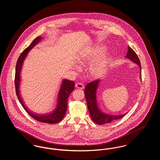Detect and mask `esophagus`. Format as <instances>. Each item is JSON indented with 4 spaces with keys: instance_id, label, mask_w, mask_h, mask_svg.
Instances as JSON below:
<instances>
[{
    "instance_id": "34e87169",
    "label": "esophagus",
    "mask_w": 160,
    "mask_h": 160,
    "mask_svg": "<svg viewBox=\"0 0 160 160\" xmlns=\"http://www.w3.org/2000/svg\"><path fill=\"white\" fill-rule=\"evenodd\" d=\"M76 87L78 89H83L84 84L82 83H77L76 84Z\"/></svg>"
}]
</instances>
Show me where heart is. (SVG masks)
<instances>
[{
  "mask_svg": "<svg viewBox=\"0 0 160 160\" xmlns=\"http://www.w3.org/2000/svg\"><path fill=\"white\" fill-rule=\"evenodd\" d=\"M106 48L103 46L97 47L91 54L86 59V61L91 62L98 58L104 53ZM110 61V57L108 55H102L99 59L93 62L91 66L90 71L92 74L95 77H100L103 75L108 67Z\"/></svg>",
  "mask_w": 160,
  "mask_h": 160,
  "instance_id": "obj_1",
  "label": "heart"
}]
</instances>
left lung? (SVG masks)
I'll return each mask as SVG.
<instances>
[{
  "mask_svg": "<svg viewBox=\"0 0 160 160\" xmlns=\"http://www.w3.org/2000/svg\"><path fill=\"white\" fill-rule=\"evenodd\" d=\"M125 58L128 59L138 65V66L140 67V71L141 73V64L140 60L135 52L129 47H128V53L125 56ZM141 77H142L140 74V79L142 80ZM99 82L100 80H96L89 83L86 86L84 92L86 99L88 110L91 116L92 121L97 124L103 125L105 123L112 122L115 120L119 119L123 117L127 113L119 115H113L104 113L101 110L98 106L97 98V92Z\"/></svg>",
  "mask_w": 160,
  "mask_h": 160,
  "instance_id": "left-lung-1",
  "label": "left lung"
}]
</instances>
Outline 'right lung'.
Returning a JSON list of instances; mask_svg holds the SVG:
<instances>
[{
	"label": "right lung",
	"mask_w": 160,
	"mask_h": 160,
	"mask_svg": "<svg viewBox=\"0 0 160 160\" xmlns=\"http://www.w3.org/2000/svg\"><path fill=\"white\" fill-rule=\"evenodd\" d=\"M42 37H38L35 38L30 44V46L27 47L23 52L20 55L16 64L15 75V86L16 94L18 97L20 104L23 106L24 110L29 113L32 118H34L35 120L48 123H56L60 122L63 118L67 110V102L69 96L71 93L74 89L75 83L74 81H71L67 79H63L61 83L59 91L58 92L57 104L56 108L53 110L49 113L46 114H35L29 110L23 102L20 94V73L22 68L23 62L26 59L28 54L31 49L38 44Z\"/></svg>",
	"instance_id": "right-lung-1"
}]
</instances>
